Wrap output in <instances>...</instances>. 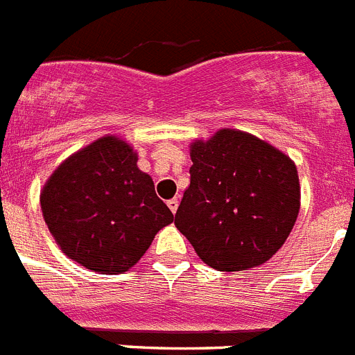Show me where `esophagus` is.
Returning a JSON list of instances; mask_svg holds the SVG:
<instances>
[{
	"mask_svg": "<svg viewBox=\"0 0 355 355\" xmlns=\"http://www.w3.org/2000/svg\"><path fill=\"white\" fill-rule=\"evenodd\" d=\"M166 205H168V208H171L172 214H175V211H178V207H180V201H178V198H174V199H171V201L166 202Z\"/></svg>",
	"mask_w": 355,
	"mask_h": 355,
	"instance_id": "obj_1",
	"label": "esophagus"
}]
</instances>
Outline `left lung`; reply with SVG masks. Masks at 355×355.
Segmentation results:
<instances>
[{"mask_svg":"<svg viewBox=\"0 0 355 355\" xmlns=\"http://www.w3.org/2000/svg\"><path fill=\"white\" fill-rule=\"evenodd\" d=\"M190 157V187L175 211V228L217 271L264 264L298 217L295 163L264 140L235 129L196 140Z\"/></svg>","mask_w":355,"mask_h":355,"instance_id":"left-lung-1","label":"left lung"}]
</instances>
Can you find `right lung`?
Returning a JSON list of instances; mask_svg holds the SVG:
<instances>
[{
  "label": "right lung",
  "instance_id": "1",
  "mask_svg": "<svg viewBox=\"0 0 355 355\" xmlns=\"http://www.w3.org/2000/svg\"><path fill=\"white\" fill-rule=\"evenodd\" d=\"M138 156L104 136L60 163L42 187L41 210L66 257L96 272L127 271L174 220Z\"/></svg>",
  "mask_w": 355,
  "mask_h": 355
}]
</instances>
